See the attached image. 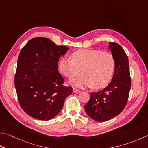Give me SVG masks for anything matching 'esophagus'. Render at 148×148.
I'll use <instances>...</instances> for the list:
<instances>
[{
    "instance_id": "esophagus-1",
    "label": "esophagus",
    "mask_w": 148,
    "mask_h": 148,
    "mask_svg": "<svg viewBox=\"0 0 148 148\" xmlns=\"http://www.w3.org/2000/svg\"><path fill=\"white\" fill-rule=\"evenodd\" d=\"M73 92H74V93H79L80 92H81V91H80L79 90L76 89V88H73Z\"/></svg>"
}]
</instances>
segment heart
Here are the masks:
<instances>
[{"mask_svg":"<svg viewBox=\"0 0 148 148\" xmlns=\"http://www.w3.org/2000/svg\"><path fill=\"white\" fill-rule=\"evenodd\" d=\"M71 60L61 58L58 69L64 76L72 78L70 83L74 87H92L95 89L106 87L111 82L115 69V60L111 53L98 50L81 49L71 53Z\"/></svg>","mask_w":148,"mask_h":148,"instance_id":"b5f03b06","label":"heart"}]
</instances>
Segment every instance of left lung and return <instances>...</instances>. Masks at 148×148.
<instances>
[{"mask_svg": "<svg viewBox=\"0 0 148 148\" xmlns=\"http://www.w3.org/2000/svg\"><path fill=\"white\" fill-rule=\"evenodd\" d=\"M109 48L115 60L113 77L103 90L90 93V100L84 106L86 113L100 122L113 119L123 111L131 89L127 56L118 43L109 42Z\"/></svg>", "mask_w": 148, "mask_h": 148, "instance_id": "8db88e82", "label": "left lung"}]
</instances>
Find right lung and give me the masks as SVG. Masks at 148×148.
Instances as JSON below:
<instances>
[{"label":"right lung","instance_id":"right-lung-1","mask_svg":"<svg viewBox=\"0 0 148 148\" xmlns=\"http://www.w3.org/2000/svg\"><path fill=\"white\" fill-rule=\"evenodd\" d=\"M68 50L41 37L29 40L21 49L15 87L21 108L31 117L53 119L72 94V88L63 85L65 80L58 71L59 58Z\"/></svg>","mask_w":148,"mask_h":148}]
</instances>
